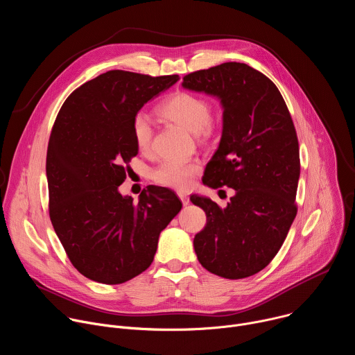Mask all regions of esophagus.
Masks as SVG:
<instances>
[{
    "label": "esophagus",
    "instance_id": "34e87169",
    "mask_svg": "<svg viewBox=\"0 0 355 355\" xmlns=\"http://www.w3.org/2000/svg\"><path fill=\"white\" fill-rule=\"evenodd\" d=\"M178 196H180V199H181V202H182V205H184V207H187V205L189 204V196H188L187 193H184V192H178Z\"/></svg>",
    "mask_w": 355,
    "mask_h": 355
}]
</instances>
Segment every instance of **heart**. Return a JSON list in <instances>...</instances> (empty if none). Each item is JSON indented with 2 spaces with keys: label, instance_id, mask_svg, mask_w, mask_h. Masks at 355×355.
Returning <instances> with one entry per match:
<instances>
[{
  "label": "heart",
  "instance_id": "obj_1",
  "mask_svg": "<svg viewBox=\"0 0 355 355\" xmlns=\"http://www.w3.org/2000/svg\"><path fill=\"white\" fill-rule=\"evenodd\" d=\"M157 112L193 135H207L211 130V107L208 101L199 95L185 91L175 92L164 101ZM132 132L137 148L147 151L153 137V126L150 119L139 114L133 119ZM199 170V164L193 162H164L153 171V180L164 187L184 191L191 187Z\"/></svg>",
  "mask_w": 355,
  "mask_h": 355
}]
</instances>
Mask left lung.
<instances>
[{
    "label": "left lung",
    "mask_w": 355,
    "mask_h": 355,
    "mask_svg": "<svg viewBox=\"0 0 355 355\" xmlns=\"http://www.w3.org/2000/svg\"><path fill=\"white\" fill-rule=\"evenodd\" d=\"M181 85L220 101L222 137L202 182L234 191L226 208L191 195L207 214L193 239L196 257L215 275L251 277L277 256L296 216L300 162L292 118L275 84L244 63L191 73Z\"/></svg>",
    "instance_id": "left-lung-1"
}]
</instances>
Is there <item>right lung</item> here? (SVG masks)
I'll use <instances>...</instances> for the list:
<instances>
[{"mask_svg":"<svg viewBox=\"0 0 355 355\" xmlns=\"http://www.w3.org/2000/svg\"><path fill=\"white\" fill-rule=\"evenodd\" d=\"M180 80L112 70L73 91L50 133L49 214L71 264L88 279L116 285L153 263L162 230L181 211L177 195L150 185L122 195L137 155L132 123L148 101Z\"/></svg>","mask_w":355,"mask_h":355,"instance_id":"obj_1","label":"right lung"}]
</instances>
